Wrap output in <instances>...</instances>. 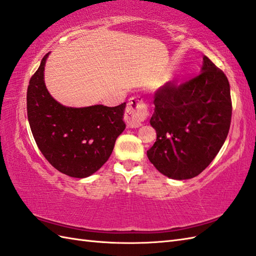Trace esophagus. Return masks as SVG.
Here are the masks:
<instances>
[{"mask_svg": "<svg viewBox=\"0 0 256 256\" xmlns=\"http://www.w3.org/2000/svg\"><path fill=\"white\" fill-rule=\"evenodd\" d=\"M149 115V108L144 100L139 96H134L127 104L124 119L130 128H138Z\"/></svg>", "mask_w": 256, "mask_h": 256, "instance_id": "1", "label": "esophagus"}]
</instances>
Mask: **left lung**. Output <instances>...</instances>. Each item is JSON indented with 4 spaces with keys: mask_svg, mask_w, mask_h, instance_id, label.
Here are the masks:
<instances>
[{
    "mask_svg": "<svg viewBox=\"0 0 256 256\" xmlns=\"http://www.w3.org/2000/svg\"><path fill=\"white\" fill-rule=\"evenodd\" d=\"M150 119L156 141L146 151L158 172L173 180L200 174L228 136L232 103L224 73L204 56L202 73L180 85L168 82L154 94Z\"/></svg>",
    "mask_w": 256,
    "mask_h": 256,
    "instance_id": "obj_1",
    "label": "left lung"
}]
</instances>
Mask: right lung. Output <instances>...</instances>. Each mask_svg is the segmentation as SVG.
Returning <instances> with one entry per match:
<instances>
[{
  "mask_svg": "<svg viewBox=\"0 0 256 256\" xmlns=\"http://www.w3.org/2000/svg\"><path fill=\"white\" fill-rule=\"evenodd\" d=\"M49 52L27 88V116L36 144L59 172L84 178L104 166L126 124V103L115 107H66L50 95L44 80Z\"/></svg>",
  "mask_w": 256,
  "mask_h": 256,
  "instance_id": "obj_1",
  "label": "right lung"
}]
</instances>
